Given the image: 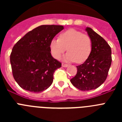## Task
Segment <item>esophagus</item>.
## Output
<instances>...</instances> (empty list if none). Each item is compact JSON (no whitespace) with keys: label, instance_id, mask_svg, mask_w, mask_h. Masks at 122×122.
<instances>
[{"label":"esophagus","instance_id":"34e87169","mask_svg":"<svg viewBox=\"0 0 122 122\" xmlns=\"http://www.w3.org/2000/svg\"><path fill=\"white\" fill-rule=\"evenodd\" d=\"M62 66H63V67H67V66H68V65L65 64V63H62Z\"/></svg>","mask_w":122,"mask_h":122}]
</instances>
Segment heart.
<instances>
[{"mask_svg":"<svg viewBox=\"0 0 122 122\" xmlns=\"http://www.w3.org/2000/svg\"><path fill=\"white\" fill-rule=\"evenodd\" d=\"M66 48L68 52L65 56V61L83 63L91 53L92 42L88 35L75 29H68L60 33L59 39L52 40L50 43L51 52L56 59H60Z\"/></svg>","mask_w":122,"mask_h":122,"instance_id":"heart-1","label":"heart"}]
</instances>
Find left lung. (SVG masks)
I'll use <instances>...</instances> for the list:
<instances>
[{"mask_svg": "<svg viewBox=\"0 0 122 122\" xmlns=\"http://www.w3.org/2000/svg\"><path fill=\"white\" fill-rule=\"evenodd\" d=\"M92 42L88 59L77 66V74L70 80L72 84L82 91L95 89L106 79L111 65V48L103 38L91 28L86 29Z\"/></svg>", "mask_w": 122, "mask_h": 122, "instance_id": "8db88e82", "label": "left lung"}]
</instances>
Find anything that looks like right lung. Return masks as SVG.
Listing matches in <instances>:
<instances>
[{"label":"right lung","instance_id":"right-lung-1","mask_svg":"<svg viewBox=\"0 0 122 122\" xmlns=\"http://www.w3.org/2000/svg\"><path fill=\"white\" fill-rule=\"evenodd\" d=\"M63 29L62 25H42L13 46L10 55L13 76L22 89L38 93L52 84L54 73L62 63L51 56L50 43Z\"/></svg>","mask_w":122,"mask_h":122}]
</instances>
